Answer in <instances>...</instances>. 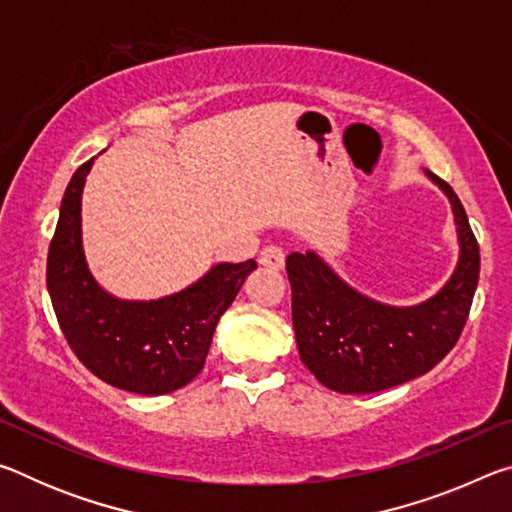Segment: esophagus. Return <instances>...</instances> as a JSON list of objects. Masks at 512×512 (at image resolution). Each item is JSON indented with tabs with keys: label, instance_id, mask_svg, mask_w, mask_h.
Returning a JSON list of instances; mask_svg holds the SVG:
<instances>
[{
	"label": "esophagus",
	"instance_id": "34e87169",
	"mask_svg": "<svg viewBox=\"0 0 512 512\" xmlns=\"http://www.w3.org/2000/svg\"><path fill=\"white\" fill-rule=\"evenodd\" d=\"M259 264L273 268V271H280L284 266V250L275 244L264 246L262 253H259Z\"/></svg>",
	"mask_w": 512,
	"mask_h": 512
}]
</instances>
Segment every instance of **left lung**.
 Returning a JSON list of instances; mask_svg holds the SVG:
<instances>
[{"instance_id": "obj_1", "label": "left lung", "mask_w": 512, "mask_h": 512, "mask_svg": "<svg viewBox=\"0 0 512 512\" xmlns=\"http://www.w3.org/2000/svg\"><path fill=\"white\" fill-rule=\"evenodd\" d=\"M427 176L449 196L461 241L458 266L422 305L397 309L348 287L314 253H291V316L298 352L320 384L336 393H377L429 372L461 339L479 282V244L465 207L443 178Z\"/></svg>"}]
</instances>
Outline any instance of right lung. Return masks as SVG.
<instances>
[{"label":"right lung","instance_id":"obj_1","mask_svg":"<svg viewBox=\"0 0 512 512\" xmlns=\"http://www.w3.org/2000/svg\"><path fill=\"white\" fill-rule=\"evenodd\" d=\"M94 160L69 180L47 255V289L67 345L92 375L140 395L187 386L203 370L216 323L257 262L216 264L173 296L131 302L103 291L81 244V194Z\"/></svg>","mask_w":512,"mask_h":512}]
</instances>
